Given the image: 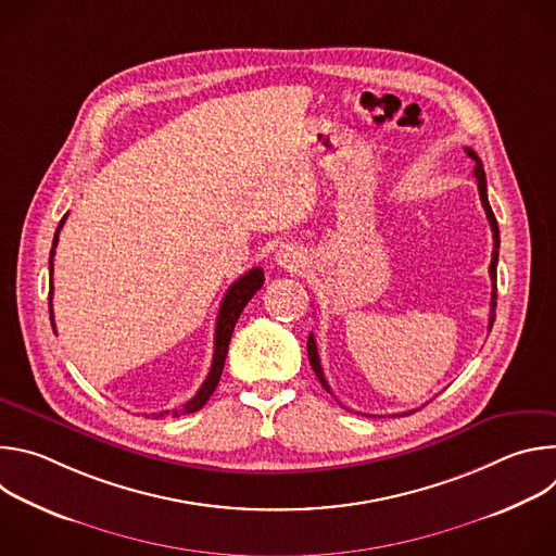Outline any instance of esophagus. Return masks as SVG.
Masks as SVG:
<instances>
[{"label":"esophagus","instance_id":"1","mask_svg":"<svg viewBox=\"0 0 556 556\" xmlns=\"http://www.w3.org/2000/svg\"><path fill=\"white\" fill-rule=\"evenodd\" d=\"M275 262L286 270H299L305 266V253L296 244H283L275 253Z\"/></svg>","mask_w":556,"mask_h":556}]
</instances>
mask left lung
Masks as SVG:
<instances>
[{"mask_svg":"<svg viewBox=\"0 0 556 556\" xmlns=\"http://www.w3.org/2000/svg\"><path fill=\"white\" fill-rule=\"evenodd\" d=\"M466 155L470 157V161H475V169H472V176L475 180H478V191H480V200H482V206L486 211V217H489V224H491V230H493V257H491V281H493V294H491V316H489V330L493 328V321H495V307H497V260H500V226H497V219L493 215V208L489 204V195H486V174H484V167H482V161L480 155L475 153L472 149L466 147ZM307 358H309V365L316 374V378L321 380V384L330 391V384L324 376V369H321V361H319V350H316V343H314V334L309 332L307 337ZM412 414V412H409Z\"/></svg>","mask_w":556,"mask_h":556,"instance_id":"obj_1","label":"left lung"}]
</instances>
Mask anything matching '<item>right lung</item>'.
Returning a JSON list of instances; mask_svg holds the SVG:
<instances>
[{
	"instance_id": "obj_1",
	"label": "right lung",
	"mask_w": 556,
	"mask_h": 556,
	"mask_svg": "<svg viewBox=\"0 0 556 556\" xmlns=\"http://www.w3.org/2000/svg\"><path fill=\"white\" fill-rule=\"evenodd\" d=\"M67 213L63 215V219L59 222L56 226V232H54V240H52V251H50V275H52V257H54V249L59 244V232L63 228V222H65ZM264 286V270L262 268H253L249 270L247 275H242L240 279H237L224 294V301L219 305V312H217V324H215V350H213V363H211V369L206 374V380L202 382V387L198 389V393L193 395V399L189 403L182 405V409H174V412H161V414H153V418H165V416H180V414H193L198 409H202L206 405V401L213 395L217 382H219V376H222V369H224V361H226V352H228V343H230V337H232V330H235V324L237 319H240L242 309L247 307V303L253 299V294ZM50 321H52V328H54V316H52V286H50Z\"/></svg>"
}]
</instances>
